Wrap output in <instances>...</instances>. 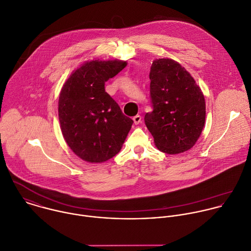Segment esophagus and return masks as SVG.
<instances>
[{
  "label": "esophagus",
  "mask_w": 251,
  "mask_h": 251,
  "mask_svg": "<svg viewBox=\"0 0 251 251\" xmlns=\"http://www.w3.org/2000/svg\"><path fill=\"white\" fill-rule=\"evenodd\" d=\"M133 121H134V123L137 125V124H139L141 121H142V117H141V115H139V114H137V115H135L134 117H133Z\"/></svg>",
  "instance_id": "34e87169"
}]
</instances>
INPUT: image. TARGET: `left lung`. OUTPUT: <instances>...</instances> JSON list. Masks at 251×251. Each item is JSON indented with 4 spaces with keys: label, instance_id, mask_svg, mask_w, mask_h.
<instances>
[{
    "label": "left lung",
    "instance_id": "left-lung-1",
    "mask_svg": "<svg viewBox=\"0 0 251 251\" xmlns=\"http://www.w3.org/2000/svg\"><path fill=\"white\" fill-rule=\"evenodd\" d=\"M152 111L145 124L156 148L176 154L191 149L205 124V99L191 75L172 59H156L150 72Z\"/></svg>",
    "mask_w": 251,
    "mask_h": 251
}]
</instances>
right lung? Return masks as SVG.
<instances>
[{
	"label": "right lung",
	"mask_w": 251,
	"mask_h": 251,
	"mask_svg": "<svg viewBox=\"0 0 251 251\" xmlns=\"http://www.w3.org/2000/svg\"><path fill=\"white\" fill-rule=\"evenodd\" d=\"M126 62L92 61L75 70L59 98V120L65 141L83 160L103 162L119 152L133 120L105 92V81Z\"/></svg>",
	"instance_id": "add662e5"
}]
</instances>
